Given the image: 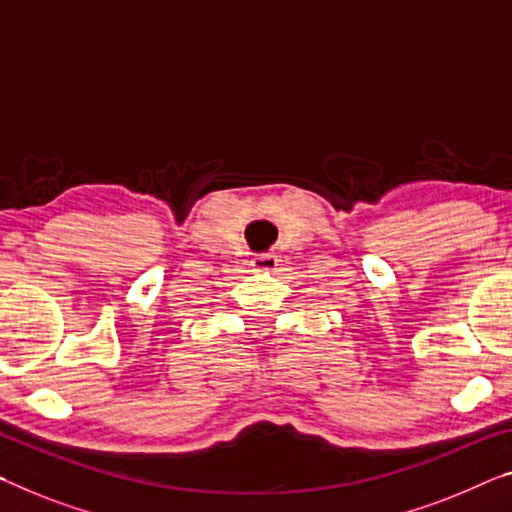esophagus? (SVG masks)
Returning a JSON list of instances; mask_svg holds the SVG:
<instances>
[{
    "instance_id": "34e87169",
    "label": "esophagus",
    "mask_w": 512,
    "mask_h": 512,
    "mask_svg": "<svg viewBox=\"0 0 512 512\" xmlns=\"http://www.w3.org/2000/svg\"><path fill=\"white\" fill-rule=\"evenodd\" d=\"M278 255H273V253H262V255H255L253 257V264L257 271H276V266H278Z\"/></svg>"
}]
</instances>
